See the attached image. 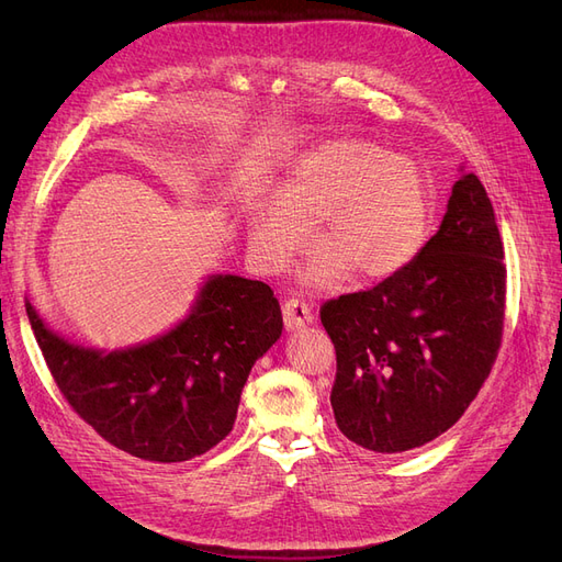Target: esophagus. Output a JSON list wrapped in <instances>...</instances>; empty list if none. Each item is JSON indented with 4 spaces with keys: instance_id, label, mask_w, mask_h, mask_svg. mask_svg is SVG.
Masks as SVG:
<instances>
[{
    "instance_id": "1",
    "label": "esophagus",
    "mask_w": 562,
    "mask_h": 562,
    "mask_svg": "<svg viewBox=\"0 0 562 562\" xmlns=\"http://www.w3.org/2000/svg\"><path fill=\"white\" fill-rule=\"evenodd\" d=\"M312 302L307 300H300V297H288L283 302V323L288 330H297L302 326H307L312 323L314 314H312Z\"/></svg>"
}]
</instances>
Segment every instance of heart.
I'll use <instances>...</instances> for the list:
<instances>
[{
  "label": "heart",
  "instance_id": "b5f03b06",
  "mask_svg": "<svg viewBox=\"0 0 562 562\" xmlns=\"http://www.w3.org/2000/svg\"><path fill=\"white\" fill-rule=\"evenodd\" d=\"M250 211L248 239L258 260L281 269L316 227L326 246L307 267V283L335 288L349 269L363 279H386L411 265L427 239L429 187L401 155L359 140L307 151L277 192Z\"/></svg>",
  "mask_w": 562,
  "mask_h": 562
}]
</instances>
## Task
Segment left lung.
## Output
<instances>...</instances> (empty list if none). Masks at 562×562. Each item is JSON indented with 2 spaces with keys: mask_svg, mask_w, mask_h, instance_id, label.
Segmentation results:
<instances>
[{
  "mask_svg": "<svg viewBox=\"0 0 562 562\" xmlns=\"http://www.w3.org/2000/svg\"><path fill=\"white\" fill-rule=\"evenodd\" d=\"M504 244L485 187L457 180L440 229L405 269L321 304L335 422L356 446L405 452L448 431L497 361Z\"/></svg>",
  "mask_w": 562,
  "mask_h": 562,
  "instance_id": "8db88e82",
  "label": "left lung"
}]
</instances>
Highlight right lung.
<instances>
[{"mask_svg":"<svg viewBox=\"0 0 562 562\" xmlns=\"http://www.w3.org/2000/svg\"><path fill=\"white\" fill-rule=\"evenodd\" d=\"M30 326L63 398L110 446L149 462H184L223 440L252 363L277 342L283 318L262 281L215 277L194 314L151 342L103 356Z\"/></svg>","mask_w":562,"mask_h":562,"instance_id":"1","label":"right lung"}]
</instances>
